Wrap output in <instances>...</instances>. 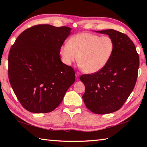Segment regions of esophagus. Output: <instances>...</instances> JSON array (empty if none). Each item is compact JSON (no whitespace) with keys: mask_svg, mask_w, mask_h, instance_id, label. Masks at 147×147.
<instances>
[{"mask_svg":"<svg viewBox=\"0 0 147 147\" xmlns=\"http://www.w3.org/2000/svg\"><path fill=\"white\" fill-rule=\"evenodd\" d=\"M75 75H76V78H78V77H79L80 76V73H78V72H76Z\"/></svg>","mask_w":147,"mask_h":147,"instance_id":"obj_1","label":"esophagus"}]
</instances>
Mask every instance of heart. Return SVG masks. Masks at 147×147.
I'll list each match as a JSON object with an SVG mask.
<instances>
[{"instance_id": "obj_1", "label": "heart", "mask_w": 147, "mask_h": 147, "mask_svg": "<svg viewBox=\"0 0 147 147\" xmlns=\"http://www.w3.org/2000/svg\"><path fill=\"white\" fill-rule=\"evenodd\" d=\"M113 50L114 42L109 36L80 33L71 37L68 43L60 47L59 54L66 65H71L78 60L85 73L93 74L105 67Z\"/></svg>"}]
</instances>
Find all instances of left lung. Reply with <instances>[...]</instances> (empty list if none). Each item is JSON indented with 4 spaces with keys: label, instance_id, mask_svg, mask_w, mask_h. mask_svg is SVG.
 <instances>
[{
    "label": "left lung",
    "instance_id": "8db88e82",
    "mask_svg": "<svg viewBox=\"0 0 147 147\" xmlns=\"http://www.w3.org/2000/svg\"><path fill=\"white\" fill-rule=\"evenodd\" d=\"M95 32L110 37L114 42V50L104 69L80 77L85 86L82 98L93 113H110L123 106L135 87L139 55L135 45L126 34L113 29Z\"/></svg>",
    "mask_w": 147,
    "mask_h": 147
}]
</instances>
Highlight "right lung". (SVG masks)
<instances>
[{"mask_svg": "<svg viewBox=\"0 0 147 147\" xmlns=\"http://www.w3.org/2000/svg\"><path fill=\"white\" fill-rule=\"evenodd\" d=\"M71 28L38 24L17 37L8 55V77L21 105L36 113L53 111L75 81L71 67L61 61L59 49Z\"/></svg>", "mask_w": 147, "mask_h": 147, "instance_id": "add662e5", "label": "right lung"}]
</instances>
